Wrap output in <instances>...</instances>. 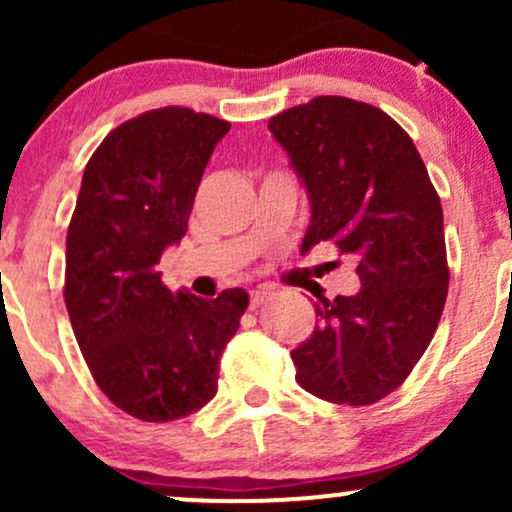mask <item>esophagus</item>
Wrapping results in <instances>:
<instances>
[{
    "label": "esophagus",
    "instance_id": "34e87169",
    "mask_svg": "<svg viewBox=\"0 0 512 512\" xmlns=\"http://www.w3.org/2000/svg\"><path fill=\"white\" fill-rule=\"evenodd\" d=\"M269 293H272V291H269L267 286H260V289H255V291H252V293H250V308H252V310H255V308H260V305H262L264 301H267V296H269Z\"/></svg>",
    "mask_w": 512,
    "mask_h": 512
}]
</instances>
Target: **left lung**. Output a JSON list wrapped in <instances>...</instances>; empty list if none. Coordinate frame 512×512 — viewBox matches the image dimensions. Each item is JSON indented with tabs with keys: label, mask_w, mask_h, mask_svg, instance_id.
Here are the masks:
<instances>
[{
	"label": "left lung",
	"mask_w": 512,
	"mask_h": 512,
	"mask_svg": "<svg viewBox=\"0 0 512 512\" xmlns=\"http://www.w3.org/2000/svg\"><path fill=\"white\" fill-rule=\"evenodd\" d=\"M310 199L303 252L334 243L361 291L315 303L291 351L296 380L332 404L395 392L431 344L448 298L443 207L414 142L375 105L317 96L269 120Z\"/></svg>",
	"instance_id": "obj_1"
}]
</instances>
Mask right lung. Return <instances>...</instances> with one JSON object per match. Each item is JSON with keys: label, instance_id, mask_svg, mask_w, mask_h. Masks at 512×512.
<instances>
[{"label": "right lung", "instance_id": "1", "mask_svg": "<svg viewBox=\"0 0 512 512\" xmlns=\"http://www.w3.org/2000/svg\"><path fill=\"white\" fill-rule=\"evenodd\" d=\"M231 122L180 105L115 127L88 158L67 231L64 303L103 395L166 424L216 395L221 354L250 298L168 291L156 264L187 233L211 151Z\"/></svg>", "mask_w": 512, "mask_h": 512}]
</instances>
